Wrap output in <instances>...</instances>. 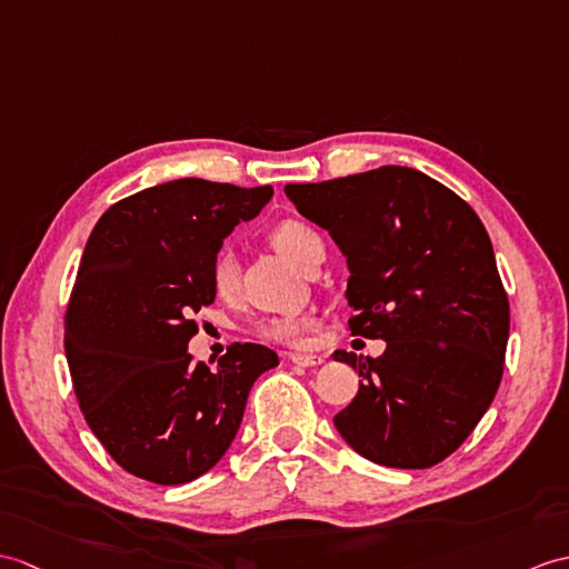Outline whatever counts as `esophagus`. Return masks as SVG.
Wrapping results in <instances>:
<instances>
[{
  "instance_id": "esophagus-1",
  "label": "esophagus",
  "mask_w": 569,
  "mask_h": 569,
  "mask_svg": "<svg viewBox=\"0 0 569 569\" xmlns=\"http://www.w3.org/2000/svg\"><path fill=\"white\" fill-rule=\"evenodd\" d=\"M288 361L300 366V368H310V366L325 363L322 356H312V353H288Z\"/></svg>"
}]
</instances>
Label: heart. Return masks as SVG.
Here are the masks:
<instances>
[{
  "instance_id": "b5f03b06",
  "label": "heart",
  "mask_w": 569,
  "mask_h": 569,
  "mask_svg": "<svg viewBox=\"0 0 569 569\" xmlns=\"http://www.w3.org/2000/svg\"><path fill=\"white\" fill-rule=\"evenodd\" d=\"M269 240L279 254H283L298 269H306L315 249L322 247V237L317 234L308 222L288 218L273 224ZM210 286L222 300H232L240 286V263L230 249H220L210 263ZM312 327L310 317H271V320L257 325V335L281 345H296V341Z\"/></svg>"
}]
</instances>
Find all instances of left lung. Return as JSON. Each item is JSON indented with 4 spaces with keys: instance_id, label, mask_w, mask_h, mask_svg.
Returning a JSON list of instances; mask_svg holds the SVG:
<instances>
[{
    "instance_id": "8db88e82",
    "label": "left lung",
    "mask_w": 569,
    "mask_h": 569,
    "mask_svg": "<svg viewBox=\"0 0 569 569\" xmlns=\"http://www.w3.org/2000/svg\"><path fill=\"white\" fill-rule=\"evenodd\" d=\"M300 216L349 263L351 335L388 341L378 359L335 351L363 378L335 427L388 468H431L490 409L509 339V298L475 210L412 167L288 183Z\"/></svg>"
}]
</instances>
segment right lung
<instances>
[{"mask_svg":"<svg viewBox=\"0 0 569 569\" xmlns=\"http://www.w3.org/2000/svg\"><path fill=\"white\" fill-rule=\"evenodd\" d=\"M271 196L177 179L113 203L89 234L64 356L89 429L136 478H201L234 441L254 380L279 366L261 345H230L216 371L187 351L193 312L216 300L210 263L222 240Z\"/></svg>","mask_w":569,"mask_h":569,"instance_id":"right-lung-1","label":"right lung"}]
</instances>
